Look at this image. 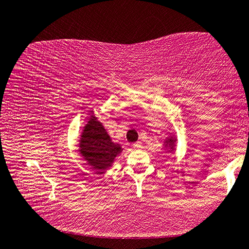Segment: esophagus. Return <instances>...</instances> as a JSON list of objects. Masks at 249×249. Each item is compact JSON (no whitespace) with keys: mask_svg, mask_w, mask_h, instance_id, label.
I'll use <instances>...</instances> for the list:
<instances>
[{"mask_svg":"<svg viewBox=\"0 0 249 249\" xmlns=\"http://www.w3.org/2000/svg\"><path fill=\"white\" fill-rule=\"evenodd\" d=\"M133 148L134 149H140V148H142V142H137L133 143Z\"/></svg>","mask_w":249,"mask_h":249,"instance_id":"esophagus-1","label":"esophagus"}]
</instances>
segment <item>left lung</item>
<instances>
[{"label":"left lung","instance_id":"left-lung-1","mask_svg":"<svg viewBox=\"0 0 249 249\" xmlns=\"http://www.w3.org/2000/svg\"><path fill=\"white\" fill-rule=\"evenodd\" d=\"M175 142H176V138H174L173 136H170L168 139L165 140V148H170V151L169 152H172L174 151V146H175Z\"/></svg>","mask_w":249,"mask_h":249}]
</instances>
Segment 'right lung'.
<instances>
[{
	"mask_svg": "<svg viewBox=\"0 0 249 249\" xmlns=\"http://www.w3.org/2000/svg\"><path fill=\"white\" fill-rule=\"evenodd\" d=\"M78 147L79 153L87 163L93 170L100 171L110 168L123 150L119 143L112 142L110 135L94 115L85 125Z\"/></svg>",
	"mask_w": 249,
	"mask_h": 249,
	"instance_id": "right-lung-1",
	"label": "right lung"
}]
</instances>
